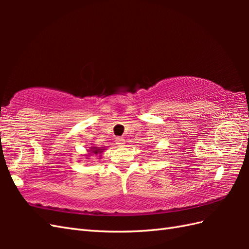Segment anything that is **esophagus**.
I'll return each instance as SVG.
<instances>
[{"mask_svg": "<svg viewBox=\"0 0 249 249\" xmlns=\"http://www.w3.org/2000/svg\"><path fill=\"white\" fill-rule=\"evenodd\" d=\"M115 141L118 142V144H119V145H123V144L125 143V142H124L125 140H124L123 138H122V137H116V138H115Z\"/></svg>", "mask_w": 249, "mask_h": 249, "instance_id": "obj_1", "label": "esophagus"}]
</instances>
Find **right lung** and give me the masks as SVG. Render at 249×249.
Returning <instances> with one entry per match:
<instances>
[{
    "label": "right lung",
    "instance_id": "add662e5",
    "mask_svg": "<svg viewBox=\"0 0 249 249\" xmlns=\"http://www.w3.org/2000/svg\"><path fill=\"white\" fill-rule=\"evenodd\" d=\"M104 150V149H103ZM89 151H92L91 153H93V154H100V153H102L103 151H102V149H98V147H92V150H89Z\"/></svg>",
    "mask_w": 249,
    "mask_h": 249
}]
</instances>
